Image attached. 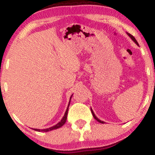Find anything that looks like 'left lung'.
I'll list each match as a JSON object with an SVG mask.
<instances>
[{
    "instance_id": "left-lung-1",
    "label": "left lung",
    "mask_w": 155,
    "mask_h": 155,
    "mask_svg": "<svg viewBox=\"0 0 155 155\" xmlns=\"http://www.w3.org/2000/svg\"><path fill=\"white\" fill-rule=\"evenodd\" d=\"M127 35H128V36H129V37H130V38H131V40H133V41H134V43H136V44H137V46H139V43H137V40H136V39H135V37H134V36H132V35H131V34H128V33H127ZM91 113H92V115H93L94 118H95V119H96V120H97V121H99V122H100V123H102V124H104V123H105V122H104V121H101V120H100V119H99V118H97V116H96V115H95V114H94V112H93V110H92V109H91Z\"/></svg>"
}]
</instances>
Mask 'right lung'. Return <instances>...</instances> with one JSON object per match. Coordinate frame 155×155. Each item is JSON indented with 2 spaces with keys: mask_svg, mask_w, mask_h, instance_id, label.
Instances as JSON below:
<instances>
[{
  "mask_svg": "<svg viewBox=\"0 0 155 155\" xmlns=\"http://www.w3.org/2000/svg\"><path fill=\"white\" fill-rule=\"evenodd\" d=\"M72 96H73V94L71 95V97H70V101H69V104H68V108H67V109H66V112H65V113H64V117H63V118H62V119L61 120V121H59V122L58 123V124H56L55 125L51 127L46 128V129H43V130H40V129H34V130L39 131V132H40V131H43V132H48V131L58 129V128H60L61 127L63 126L64 124H65V122H66V121H67V116H68V112L69 106H70V100H71Z\"/></svg>",
  "mask_w": 155,
  "mask_h": 155,
  "instance_id": "obj_1",
  "label": "right lung"
}]
</instances>
